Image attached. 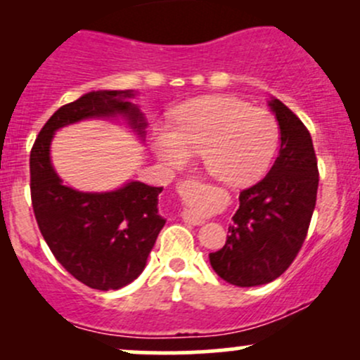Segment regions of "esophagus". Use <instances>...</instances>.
<instances>
[{"label":"esophagus","instance_id":"obj_1","mask_svg":"<svg viewBox=\"0 0 360 360\" xmlns=\"http://www.w3.org/2000/svg\"><path fill=\"white\" fill-rule=\"evenodd\" d=\"M184 221L189 223V225H201V223H205L203 218L198 217V214H194V213H186Z\"/></svg>","mask_w":360,"mask_h":360}]
</instances>
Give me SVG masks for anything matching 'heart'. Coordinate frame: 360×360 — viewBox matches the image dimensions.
<instances>
[{
	"label": "heart",
	"instance_id": "obj_1",
	"mask_svg": "<svg viewBox=\"0 0 360 360\" xmlns=\"http://www.w3.org/2000/svg\"><path fill=\"white\" fill-rule=\"evenodd\" d=\"M152 148L169 167H184L203 154L206 171L226 186H247L269 171L279 146L272 113L226 96H206L181 106L174 127L157 125Z\"/></svg>",
	"mask_w": 360,
	"mask_h": 360
}]
</instances>
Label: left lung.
Segmentation results:
<instances>
[{
  "label": "left lung",
  "instance_id": "8db88e82",
  "mask_svg": "<svg viewBox=\"0 0 360 360\" xmlns=\"http://www.w3.org/2000/svg\"><path fill=\"white\" fill-rule=\"evenodd\" d=\"M281 130V148L267 176L238 196L226 243L210 254L226 283L252 288L278 279L307 238L316 205L318 166L311 135L278 98L269 100Z\"/></svg>",
  "mask_w": 360,
  "mask_h": 360
}]
</instances>
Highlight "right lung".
Returning a JSON list of instances; mask_svg holds the SVG:
<instances>
[{"label": "right lung", "mask_w": 360, "mask_h": 360, "mask_svg": "<svg viewBox=\"0 0 360 360\" xmlns=\"http://www.w3.org/2000/svg\"><path fill=\"white\" fill-rule=\"evenodd\" d=\"M134 89L91 91L60 106L49 118L30 152L34 213L53 257L69 274L100 291L120 289L137 279L162 230L159 193L162 188L128 181L115 191L88 193L62 183L52 166L56 131L82 120L123 118L140 140L147 122Z\"/></svg>", "instance_id": "right-lung-1"}]
</instances>
